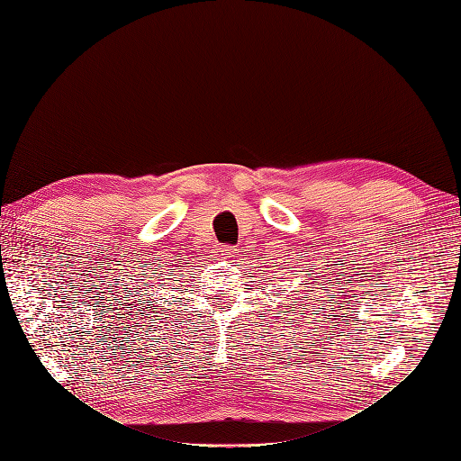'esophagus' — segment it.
<instances>
[{
  "label": "esophagus",
  "instance_id": "obj_1",
  "mask_svg": "<svg viewBox=\"0 0 461 461\" xmlns=\"http://www.w3.org/2000/svg\"><path fill=\"white\" fill-rule=\"evenodd\" d=\"M232 252V246H225V244H219L213 249V256H229Z\"/></svg>",
  "mask_w": 461,
  "mask_h": 461
}]
</instances>
